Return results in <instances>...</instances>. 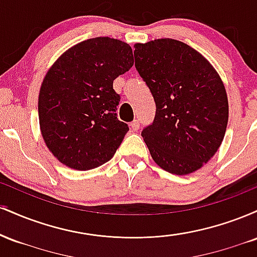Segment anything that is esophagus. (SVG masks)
I'll return each mask as SVG.
<instances>
[{
	"mask_svg": "<svg viewBox=\"0 0 257 257\" xmlns=\"http://www.w3.org/2000/svg\"><path fill=\"white\" fill-rule=\"evenodd\" d=\"M139 128H140V123H139L138 119H134L131 123V129H132L133 132H138Z\"/></svg>",
	"mask_w": 257,
	"mask_h": 257,
	"instance_id": "obj_1",
	"label": "esophagus"
}]
</instances>
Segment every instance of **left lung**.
Listing matches in <instances>:
<instances>
[{"mask_svg": "<svg viewBox=\"0 0 257 257\" xmlns=\"http://www.w3.org/2000/svg\"><path fill=\"white\" fill-rule=\"evenodd\" d=\"M135 66L156 101L141 133L155 163L175 175L202 168L222 144L228 123L225 84L214 66L181 41L134 44Z\"/></svg>", "mask_w": 257, "mask_h": 257, "instance_id": "obj_1", "label": "left lung"}]
</instances>
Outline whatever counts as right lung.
<instances>
[{"instance_id": "obj_1", "label": "right lung", "mask_w": 257, "mask_h": 257, "mask_svg": "<svg viewBox=\"0 0 257 257\" xmlns=\"http://www.w3.org/2000/svg\"><path fill=\"white\" fill-rule=\"evenodd\" d=\"M133 64L128 43L95 37L72 46L49 67L38 119L44 143L64 166L89 170L113 157L129 128L117 118L119 95L112 85Z\"/></svg>"}]
</instances>
